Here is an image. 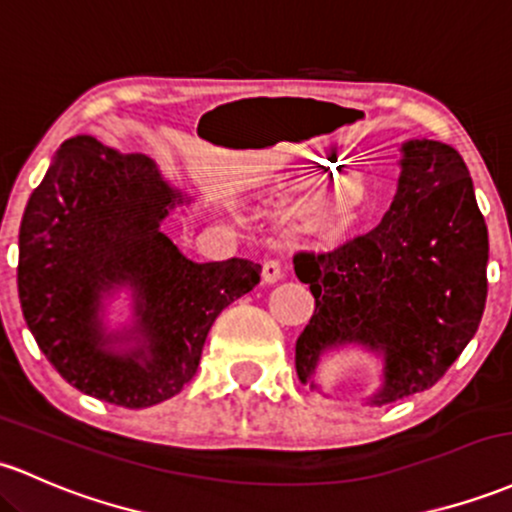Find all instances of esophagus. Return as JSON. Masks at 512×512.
Segmentation results:
<instances>
[{"instance_id":"34e87169","label":"esophagus","mask_w":512,"mask_h":512,"mask_svg":"<svg viewBox=\"0 0 512 512\" xmlns=\"http://www.w3.org/2000/svg\"><path fill=\"white\" fill-rule=\"evenodd\" d=\"M284 277V267H282V262L279 260H265L262 262V282L265 284H274V282H279V279Z\"/></svg>"}]
</instances>
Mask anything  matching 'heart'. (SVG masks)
Returning a JSON list of instances; mask_svg holds the SVG:
<instances>
[{"label": "heart", "instance_id": "1", "mask_svg": "<svg viewBox=\"0 0 512 512\" xmlns=\"http://www.w3.org/2000/svg\"><path fill=\"white\" fill-rule=\"evenodd\" d=\"M364 189L359 184L340 182L308 199L299 211V226L308 233H342L352 226L362 209Z\"/></svg>", "mask_w": 512, "mask_h": 512}]
</instances>
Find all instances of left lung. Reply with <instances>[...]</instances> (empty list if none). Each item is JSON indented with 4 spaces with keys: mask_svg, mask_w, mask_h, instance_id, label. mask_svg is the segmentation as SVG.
Wrapping results in <instances>:
<instances>
[{
    "mask_svg": "<svg viewBox=\"0 0 512 512\" xmlns=\"http://www.w3.org/2000/svg\"><path fill=\"white\" fill-rule=\"evenodd\" d=\"M486 262V221L462 155L440 140H408L379 226L294 255L296 277L316 299L296 340L299 379H313L325 350L359 342L384 352V386L369 398L376 406L435 386L484 316Z\"/></svg>",
    "mask_w": 512,
    "mask_h": 512,
    "instance_id": "left-lung-1",
    "label": "left lung"
}]
</instances>
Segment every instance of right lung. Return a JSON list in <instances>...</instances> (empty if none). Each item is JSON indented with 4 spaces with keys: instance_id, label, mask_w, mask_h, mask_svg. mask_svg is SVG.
Instances as JSON below:
<instances>
[{
    "instance_id": "right-lung-1",
    "label": "right lung",
    "mask_w": 512,
    "mask_h": 512,
    "mask_svg": "<svg viewBox=\"0 0 512 512\" xmlns=\"http://www.w3.org/2000/svg\"><path fill=\"white\" fill-rule=\"evenodd\" d=\"M182 194L145 155L92 136L65 140L28 199L19 230V301L26 325L67 384L114 406L150 408L184 389L223 308L260 284L250 260L192 262L160 230ZM137 291L139 345L110 350L100 294Z\"/></svg>"
}]
</instances>
